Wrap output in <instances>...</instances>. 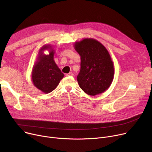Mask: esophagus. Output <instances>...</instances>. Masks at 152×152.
I'll return each mask as SVG.
<instances>
[{
    "mask_svg": "<svg viewBox=\"0 0 152 152\" xmlns=\"http://www.w3.org/2000/svg\"><path fill=\"white\" fill-rule=\"evenodd\" d=\"M66 76H73V73H72V72H70V73L66 74Z\"/></svg>",
    "mask_w": 152,
    "mask_h": 152,
    "instance_id": "obj_1",
    "label": "esophagus"
}]
</instances>
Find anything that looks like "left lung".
<instances>
[{
	"instance_id": "obj_1",
	"label": "left lung",
	"mask_w": 152,
	"mask_h": 152,
	"mask_svg": "<svg viewBox=\"0 0 152 152\" xmlns=\"http://www.w3.org/2000/svg\"><path fill=\"white\" fill-rule=\"evenodd\" d=\"M74 48L81 56V70L77 76L79 87L94 96L105 92L113 82V62L106 47L97 40L84 38Z\"/></svg>"
}]
</instances>
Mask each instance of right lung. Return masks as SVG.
<instances>
[{
    "mask_svg": "<svg viewBox=\"0 0 152 152\" xmlns=\"http://www.w3.org/2000/svg\"><path fill=\"white\" fill-rule=\"evenodd\" d=\"M45 50L49 51V54L45 55L43 52ZM55 53L52 45H44L38 52L37 60L32 69L31 81L33 85L44 94H49L56 89L64 77L53 59Z\"/></svg>",
    "mask_w": 152,
    "mask_h": 152,
    "instance_id": "right-lung-1",
    "label": "right lung"
}]
</instances>
